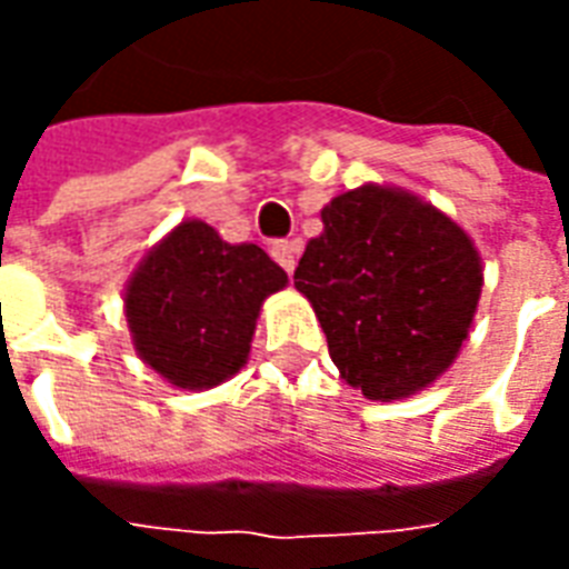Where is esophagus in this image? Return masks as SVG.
Returning a JSON list of instances; mask_svg holds the SVG:
<instances>
[{
  "instance_id": "34e87169",
  "label": "esophagus",
  "mask_w": 569,
  "mask_h": 569,
  "mask_svg": "<svg viewBox=\"0 0 569 569\" xmlns=\"http://www.w3.org/2000/svg\"><path fill=\"white\" fill-rule=\"evenodd\" d=\"M271 256L286 273H292V271H296V261H298V243H296V240H286V243H273Z\"/></svg>"
}]
</instances>
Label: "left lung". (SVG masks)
<instances>
[{
  "mask_svg": "<svg viewBox=\"0 0 569 569\" xmlns=\"http://www.w3.org/2000/svg\"><path fill=\"white\" fill-rule=\"evenodd\" d=\"M296 268L329 357L371 402L427 390L476 320L485 268L472 237L415 191L362 182L322 207Z\"/></svg>",
  "mask_w": 569,
  "mask_h": 569,
  "instance_id": "left-lung-1",
  "label": "left lung"
}]
</instances>
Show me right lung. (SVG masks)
<instances>
[{"mask_svg": "<svg viewBox=\"0 0 569 569\" xmlns=\"http://www.w3.org/2000/svg\"><path fill=\"white\" fill-rule=\"evenodd\" d=\"M289 277L256 243H228L182 219L146 252L124 286L137 357L176 390H212L247 366L261 305Z\"/></svg>", "mask_w": 569, "mask_h": 569, "instance_id": "right-lung-1", "label": "right lung"}]
</instances>
